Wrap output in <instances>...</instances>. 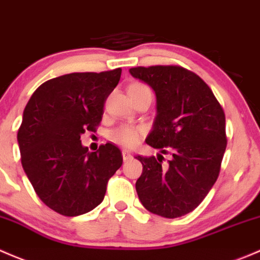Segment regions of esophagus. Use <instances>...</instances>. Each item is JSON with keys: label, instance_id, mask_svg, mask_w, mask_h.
<instances>
[{"label": "esophagus", "instance_id": "1", "mask_svg": "<svg viewBox=\"0 0 260 260\" xmlns=\"http://www.w3.org/2000/svg\"><path fill=\"white\" fill-rule=\"evenodd\" d=\"M122 157H124V161H127V160H130L131 157V154L127 150H122Z\"/></svg>", "mask_w": 260, "mask_h": 260}]
</instances>
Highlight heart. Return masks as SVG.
I'll list each match as a JSON object with an SVG mask.
<instances>
[{
    "label": "heart",
    "mask_w": 260,
    "mask_h": 260,
    "mask_svg": "<svg viewBox=\"0 0 260 260\" xmlns=\"http://www.w3.org/2000/svg\"><path fill=\"white\" fill-rule=\"evenodd\" d=\"M144 91H150V89L145 84L141 82H135V84L130 85L129 93L130 92H144ZM151 92V91H150ZM144 130L139 126H134V125H120V126L115 127L114 130L110 131L109 134V139L114 144H117L124 148H133L134 145L138 144L140 140L141 135H143Z\"/></svg>",
    "instance_id": "1"
}]
</instances>
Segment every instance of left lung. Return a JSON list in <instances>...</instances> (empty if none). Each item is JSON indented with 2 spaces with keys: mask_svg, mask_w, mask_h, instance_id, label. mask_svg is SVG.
Listing matches in <instances>:
<instances>
[{
  "mask_svg": "<svg viewBox=\"0 0 260 260\" xmlns=\"http://www.w3.org/2000/svg\"><path fill=\"white\" fill-rule=\"evenodd\" d=\"M130 74L156 95L157 115L146 144L170 154L138 155L143 174L136 181L141 204L164 218H179L204 200L220 171L226 148L225 114L204 80L181 66L133 68Z\"/></svg>",
  "mask_w": 260,
  "mask_h": 260,
  "instance_id": "obj_1",
  "label": "left lung"
}]
</instances>
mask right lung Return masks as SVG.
I'll return each mask as SVG.
<instances>
[{"label": "right lung", "instance_id": "obj_1", "mask_svg": "<svg viewBox=\"0 0 260 260\" xmlns=\"http://www.w3.org/2000/svg\"><path fill=\"white\" fill-rule=\"evenodd\" d=\"M120 76V68L62 75L40 85L26 105L17 133L22 168L44 204L61 215L98 207L121 167L122 154L114 144L89 152L80 140L99 126Z\"/></svg>", "mask_w": 260, "mask_h": 260}]
</instances>
